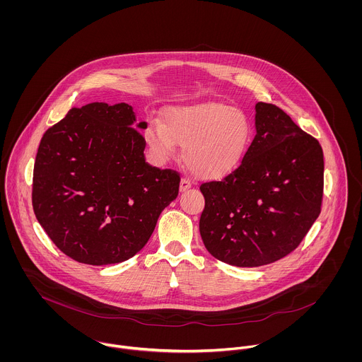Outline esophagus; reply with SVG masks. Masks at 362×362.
Listing matches in <instances>:
<instances>
[{"label": "esophagus", "instance_id": "obj_1", "mask_svg": "<svg viewBox=\"0 0 362 362\" xmlns=\"http://www.w3.org/2000/svg\"><path fill=\"white\" fill-rule=\"evenodd\" d=\"M191 181L187 180V178H181V182H180V192H185L187 189L191 188Z\"/></svg>", "mask_w": 362, "mask_h": 362}]
</instances>
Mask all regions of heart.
I'll return each instance as SVG.
<instances>
[{
  "instance_id": "obj_1",
  "label": "heart",
  "mask_w": 362,
  "mask_h": 362,
  "mask_svg": "<svg viewBox=\"0 0 362 362\" xmlns=\"http://www.w3.org/2000/svg\"><path fill=\"white\" fill-rule=\"evenodd\" d=\"M251 124L245 112L224 103L171 105L163 122L152 121L145 141L158 161L182 145L184 161L201 177L214 180L231 173L245 155Z\"/></svg>"
}]
</instances>
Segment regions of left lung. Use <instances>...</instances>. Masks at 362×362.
<instances>
[{
    "label": "left lung",
    "mask_w": 362,
    "mask_h": 362,
    "mask_svg": "<svg viewBox=\"0 0 362 362\" xmlns=\"http://www.w3.org/2000/svg\"><path fill=\"white\" fill-rule=\"evenodd\" d=\"M257 135L241 164L221 181L201 185L199 231L218 260L257 267L293 252L317 218L323 152L274 104H255Z\"/></svg>",
    "instance_id": "1"
}]
</instances>
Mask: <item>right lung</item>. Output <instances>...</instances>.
<instances>
[{
    "label": "right lung",
    "mask_w": 362,
    "mask_h": 362,
    "mask_svg": "<svg viewBox=\"0 0 362 362\" xmlns=\"http://www.w3.org/2000/svg\"><path fill=\"white\" fill-rule=\"evenodd\" d=\"M145 121L132 105L71 108L43 135L35 161L32 204L37 221L69 258L111 264L149 241L180 174L145 160Z\"/></svg>",
    "instance_id": "add662e5"
}]
</instances>
